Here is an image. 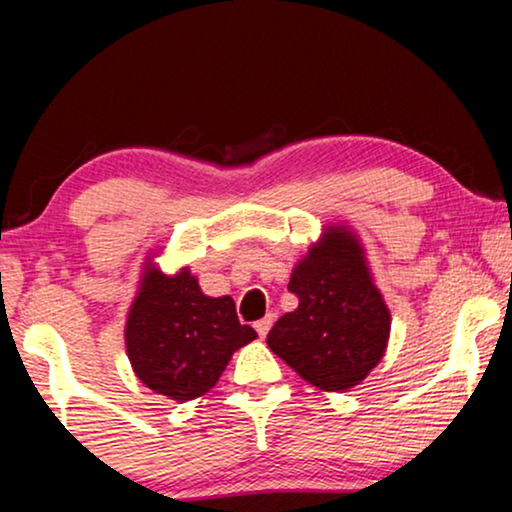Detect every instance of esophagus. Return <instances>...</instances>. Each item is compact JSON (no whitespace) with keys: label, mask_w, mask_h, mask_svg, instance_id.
Masks as SVG:
<instances>
[{"label":"esophagus","mask_w":512,"mask_h":512,"mask_svg":"<svg viewBox=\"0 0 512 512\" xmlns=\"http://www.w3.org/2000/svg\"><path fill=\"white\" fill-rule=\"evenodd\" d=\"M273 323H275V313H268L266 318H261L258 320V323L254 325L256 327V332H258V337H266V334L270 332V327H273Z\"/></svg>","instance_id":"34e87169"}]
</instances>
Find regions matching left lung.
I'll use <instances>...</instances> for the list:
<instances>
[{"label":"left lung","mask_w":512,"mask_h":512,"mask_svg":"<svg viewBox=\"0 0 512 512\" xmlns=\"http://www.w3.org/2000/svg\"><path fill=\"white\" fill-rule=\"evenodd\" d=\"M289 292L299 306L268 334V346L296 375L323 391H349L380 365L391 311L351 225L327 223L296 261Z\"/></svg>","instance_id":"obj_1"}]
</instances>
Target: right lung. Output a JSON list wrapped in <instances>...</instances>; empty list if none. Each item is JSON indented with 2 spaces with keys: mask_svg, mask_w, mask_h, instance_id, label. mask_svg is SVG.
I'll return each mask as SVG.
<instances>
[{
  "mask_svg": "<svg viewBox=\"0 0 512 512\" xmlns=\"http://www.w3.org/2000/svg\"><path fill=\"white\" fill-rule=\"evenodd\" d=\"M161 249L149 251L125 315V353L144 387L187 403L216 387L232 353L254 342V327L237 320L232 296L201 292L182 266L163 273Z\"/></svg>",
  "mask_w": 512,
  "mask_h": 512,
  "instance_id": "obj_1",
  "label": "right lung"
}]
</instances>
